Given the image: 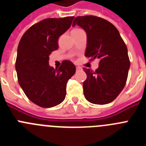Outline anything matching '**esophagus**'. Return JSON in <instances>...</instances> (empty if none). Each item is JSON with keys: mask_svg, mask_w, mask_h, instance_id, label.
Here are the masks:
<instances>
[{"mask_svg": "<svg viewBox=\"0 0 146 146\" xmlns=\"http://www.w3.org/2000/svg\"><path fill=\"white\" fill-rule=\"evenodd\" d=\"M80 69H81L80 67H78V66L76 67V70H77V71H79V70H80Z\"/></svg>", "mask_w": 146, "mask_h": 146, "instance_id": "34e87169", "label": "esophagus"}]
</instances>
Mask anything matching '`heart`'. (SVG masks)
I'll return each mask as SVG.
<instances>
[{"instance_id":"1","label":"heart","mask_w":146,"mask_h":146,"mask_svg":"<svg viewBox=\"0 0 146 146\" xmlns=\"http://www.w3.org/2000/svg\"><path fill=\"white\" fill-rule=\"evenodd\" d=\"M80 31V29H74L73 30L72 32H74V31Z\"/></svg>"}]
</instances>
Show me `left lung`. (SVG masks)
Returning <instances> with one entry per match:
<instances>
[{"instance_id":"obj_1","label":"left lung","mask_w":146,"mask_h":146,"mask_svg":"<svg viewBox=\"0 0 146 146\" xmlns=\"http://www.w3.org/2000/svg\"><path fill=\"white\" fill-rule=\"evenodd\" d=\"M79 25L87 34L85 56L99 59L95 72L84 68L87 79L83 92L89 102L106 104L119 95L126 85L130 61L126 44L111 23L99 17H77L72 26Z\"/></svg>"}]
</instances>
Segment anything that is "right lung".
I'll return each instance as SVG.
<instances>
[{
    "mask_svg": "<svg viewBox=\"0 0 146 146\" xmlns=\"http://www.w3.org/2000/svg\"><path fill=\"white\" fill-rule=\"evenodd\" d=\"M74 18L38 22L27 30L18 45L15 63L18 82L27 97L42 108H52L64 101L67 82L76 72L70 60H64L58 69L49 65V56L58 49V38L70 28Z\"/></svg>",
    "mask_w": 146,
    "mask_h": 146,
    "instance_id": "1",
    "label": "right lung"
}]
</instances>
